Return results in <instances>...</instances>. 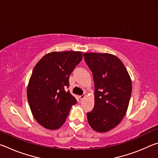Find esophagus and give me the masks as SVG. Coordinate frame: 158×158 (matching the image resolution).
<instances>
[{
    "label": "esophagus",
    "mask_w": 158,
    "mask_h": 158,
    "mask_svg": "<svg viewBox=\"0 0 158 158\" xmlns=\"http://www.w3.org/2000/svg\"><path fill=\"white\" fill-rule=\"evenodd\" d=\"M85 96H86V95H85V94H83V95L79 96V98L81 99V100H83V99H84V98H85Z\"/></svg>",
    "instance_id": "1"
}]
</instances>
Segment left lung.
Segmentation results:
<instances>
[{
  "mask_svg": "<svg viewBox=\"0 0 158 158\" xmlns=\"http://www.w3.org/2000/svg\"><path fill=\"white\" fill-rule=\"evenodd\" d=\"M93 73L95 106L87 113L92 129L106 132L118 125L126 114L132 93V80L122 61L111 53H85Z\"/></svg>",
  "mask_w": 158,
  "mask_h": 158,
  "instance_id": "left-lung-1",
  "label": "left lung"
}]
</instances>
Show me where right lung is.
I'll return each instance as SVG.
<instances>
[{"label":"right lung","instance_id":"right-lung-1","mask_svg":"<svg viewBox=\"0 0 158 158\" xmlns=\"http://www.w3.org/2000/svg\"><path fill=\"white\" fill-rule=\"evenodd\" d=\"M81 52H53L36 64L29 80L27 98L35 119L49 130L65 123L77 100L67 89L69 77L82 60Z\"/></svg>","mask_w":158,"mask_h":158}]
</instances>
